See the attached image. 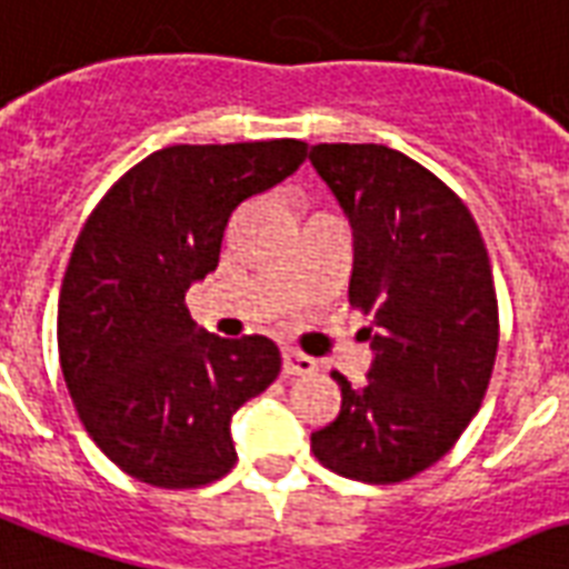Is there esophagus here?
<instances>
[{
  "label": "esophagus",
  "mask_w": 569,
  "mask_h": 569,
  "mask_svg": "<svg viewBox=\"0 0 569 569\" xmlns=\"http://www.w3.org/2000/svg\"><path fill=\"white\" fill-rule=\"evenodd\" d=\"M313 370H317V361L311 356H302L297 349H284L281 352V372L284 376H308Z\"/></svg>",
  "instance_id": "obj_1"
}]
</instances>
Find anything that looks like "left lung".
<instances>
[{"label":"left lung","mask_w":569,"mask_h":569,"mask_svg":"<svg viewBox=\"0 0 569 569\" xmlns=\"http://www.w3.org/2000/svg\"><path fill=\"white\" fill-rule=\"evenodd\" d=\"M313 170L352 226L349 306L370 313L367 385H340V413L311 435L338 476L393 485L456 447L479 411L499 347L490 258L467 206L397 149L317 143Z\"/></svg>","instance_id":"obj_1"}]
</instances>
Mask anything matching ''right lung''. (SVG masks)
<instances>
[{"label":"right lung","instance_id":"right-lung-1","mask_svg":"<svg viewBox=\"0 0 569 569\" xmlns=\"http://www.w3.org/2000/svg\"><path fill=\"white\" fill-rule=\"evenodd\" d=\"M306 156L290 138L158 149L90 211L63 272L58 356L79 420L131 479L202 488L238 461L231 413L276 381L279 347L197 329L184 293L217 270L231 211Z\"/></svg>","mask_w":569,"mask_h":569}]
</instances>
